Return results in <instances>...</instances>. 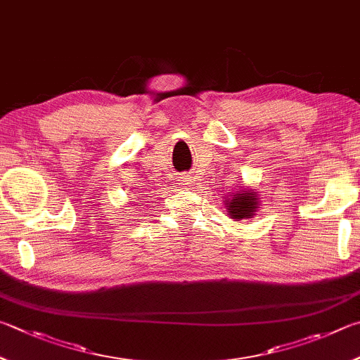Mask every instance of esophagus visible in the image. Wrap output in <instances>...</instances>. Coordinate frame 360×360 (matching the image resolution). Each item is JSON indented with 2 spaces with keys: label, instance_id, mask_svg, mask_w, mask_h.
Segmentation results:
<instances>
[{
  "label": "esophagus",
  "instance_id": "esophagus-1",
  "mask_svg": "<svg viewBox=\"0 0 360 360\" xmlns=\"http://www.w3.org/2000/svg\"><path fill=\"white\" fill-rule=\"evenodd\" d=\"M182 182H184L186 186H187V184H191V182H192V178H191V176H184V178H182Z\"/></svg>",
  "mask_w": 360,
  "mask_h": 360
}]
</instances>
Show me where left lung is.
I'll return each mask as SVG.
<instances>
[{
    "label": "left lung",
    "mask_w": 360,
    "mask_h": 360,
    "mask_svg": "<svg viewBox=\"0 0 360 360\" xmlns=\"http://www.w3.org/2000/svg\"><path fill=\"white\" fill-rule=\"evenodd\" d=\"M258 193L252 188H238L236 192H228L225 197L226 212L231 219H252L258 209Z\"/></svg>",
    "instance_id": "1"
}]
</instances>
